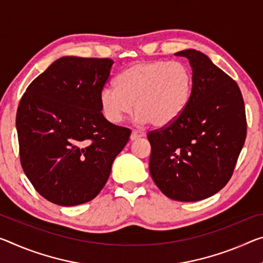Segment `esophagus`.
Listing matches in <instances>:
<instances>
[{
  "label": "esophagus",
  "mask_w": 263,
  "mask_h": 263,
  "mask_svg": "<svg viewBox=\"0 0 263 263\" xmlns=\"http://www.w3.org/2000/svg\"><path fill=\"white\" fill-rule=\"evenodd\" d=\"M146 135H145L144 132H141V131H137V130H133L132 131V133H131V140L133 141V140H137V139H139V138H143V137H145Z\"/></svg>",
  "instance_id": "1"
}]
</instances>
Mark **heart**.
Segmentation results:
<instances>
[{
    "instance_id": "b5f03b06",
    "label": "heart",
    "mask_w": 263,
    "mask_h": 263,
    "mask_svg": "<svg viewBox=\"0 0 263 263\" xmlns=\"http://www.w3.org/2000/svg\"><path fill=\"white\" fill-rule=\"evenodd\" d=\"M192 89L193 74L181 62H138L119 73L116 86L103 87L99 103L112 124L122 122L135 104L137 122L164 127L184 114Z\"/></svg>"
}]
</instances>
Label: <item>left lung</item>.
Instances as JSON below:
<instances>
[{"instance_id": "8db88e82", "label": "left lung", "mask_w": 263, "mask_h": 263, "mask_svg": "<svg viewBox=\"0 0 263 263\" xmlns=\"http://www.w3.org/2000/svg\"><path fill=\"white\" fill-rule=\"evenodd\" d=\"M186 57L193 74L191 99L176 122L149 132V173L170 199L199 201L218 193L232 177L243 147L247 123L236 83L194 49Z\"/></svg>"}]
</instances>
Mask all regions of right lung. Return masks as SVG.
<instances>
[{
	"instance_id": "add662e5",
	"label": "right lung",
	"mask_w": 263,
	"mask_h": 263,
	"mask_svg": "<svg viewBox=\"0 0 263 263\" xmlns=\"http://www.w3.org/2000/svg\"><path fill=\"white\" fill-rule=\"evenodd\" d=\"M109 58H58L28 86L16 128L21 164L42 197L60 206L92 200L110 177L128 128L104 118L99 93Z\"/></svg>"
}]
</instances>
